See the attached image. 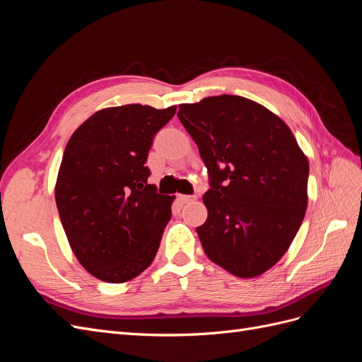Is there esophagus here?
Masks as SVG:
<instances>
[{
    "label": "esophagus",
    "instance_id": "34e87169",
    "mask_svg": "<svg viewBox=\"0 0 362 362\" xmlns=\"http://www.w3.org/2000/svg\"><path fill=\"white\" fill-rule=\"evenodd\" d=\"M178 199H180L182 204H187V202L194 201L196 196H192V194H178Z\"/></svg>",
    "mask_w": 362,
    "mask_h": 362
}]
</instances>
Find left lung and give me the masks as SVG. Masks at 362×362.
<instances>
[{
	"mask_svg": "<svg viewBox=\"0 0 362 362\" xmlns=\"http://www.w3.org/2000/svg\"><path fill=\"white\" fill-rule=\"evenodd\" d=\"M178 119L198 145L210 189L196 228L206 257L254 278L286 254L302 225L310 166L276 115L237 95L181 104Z\"/></svg>",
	"mask_w": 362,
	"mask_h": 362,
	"instance_id": "left-lung-1",
	"label": "left lung"
}]
</instances>
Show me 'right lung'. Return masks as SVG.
<instances>
[{"instance_id": "1", "label": "right lung", "mask_w": 362, "mask_h": 362, "mask_svg": "<svg viewBox=\"0 0 362 362\" xmlns=\"http://www.w3.org/2000/svg\"><path fill=\"white\" fill-rule=\"evenodd\" d=\"M175 112L177 105L104 108L68 141L56 202L75 257L98 279L127 282L157 255L173 198L148 184L146 161Z\"/></svg>"}]
</instances>
